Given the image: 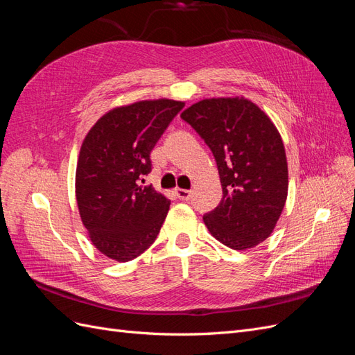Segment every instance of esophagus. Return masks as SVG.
Returning a JSON list of instances; mask_svg holds the SVG:
<instances>
[{
  "instance_id": "esophagus-1",
  "label": "esophagus",
  "mask_w": 355,
  "mask_h": 355,
  "mask_svg": "<svg viewBox=\"0 0 355 355\" xmlns=\"http://www.w3.org/2000/svg\"><path fill=\"white\" fill-rule=\"evenodd\" d=\"M176 196L179 200H184V201H188L192 196V191L189 189H182V188H176Z\"/></svg>"
}]
</instances>
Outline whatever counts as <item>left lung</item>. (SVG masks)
<instances>
[{"instance_id": "8db88e82", "label": "left lung", "mask_w": 355, "mask_h": 355, "mask_svg": "<svg viewBox=\"0 0 355 355\" xmlns=\"http://www.w3.org/2000/svg\"><path fill=\"white\" fill-rule=\"evenodd\" d=\"M216 159L219 206L204 214L214 239L234 250L252 249L272 234L288 189L282 136L259 106L245 98H210L180 114Z\"/></svg>"}]
</instances>
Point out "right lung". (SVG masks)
<instances>
[{
	"label": "right lung",
	"instance_id": "add662e5",
	"mask_svg": "<svg viewBox=\"0 0 355 355\" xmlns=\"http://www.w3.org/2000/svg\"><path fill=\"white\" fill-rule=\"evenodd\" d=\"M185 103L171 99L116 106L85 135L75 171V197L89 237L102 254L132 261L151 245L170 200L153 185L151 151Z\"/></svg>",
	"mask_w": 355,
	"mask_h": 355
}]
</instances>
